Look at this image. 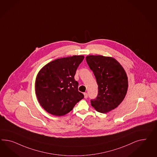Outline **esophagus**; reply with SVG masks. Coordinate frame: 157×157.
Masks as SVG:
<instances>
[{"label":"esophagus","mask_w":157,"mask_h":157,"mask_svg":"<svg viewBox=\"0 0 157 157\" xmlns=\"http://www.w3.org/2000/svg\"><path fill=\"white\" fill-rule=\"evenodd\" d=\"M84 95L85 98H88V94H87L86 93H84Z\"/></svg>","instance_id":"34e87169"}]
</instances>
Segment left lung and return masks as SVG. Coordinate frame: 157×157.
Instances as JSON below:
<instances>
[{"label": "left lung", "instance_id": "left-lung-1", "mask_svg": "<svg viewBox=\"0 0 157 157\" xmlns=\"http://www.w3.org/2000/svg\"><path fill=\"white\" fill-rule=\"evenodd\" d=\"M86 60L93 71L98 84V95L91 100L96 111L106 113L121 104L126 94L128 81L124 69L110 57L89 55Z\"/></svg>", "mask_w": 157, "mask_h": 157}]
</instances>
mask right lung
Instances as JSON below:
<instances>
[{
    "label": "right lung",
    "mask_w": 157,
    "mask_h": 157,
    "mask_svg": "<svg viewBox=\"0 0 157 157\" xmlns=\"http://www.w3.org/2000/svg\"><path fill=\"white\" fill-rule=\"evenodd\" d=\"M84 56H73L52 61L38 73L35 91L41 106L49 113L61 116L71 112L84 94L75 80L77 69Z\"/></svg>",
    "instance_id": "right-lung-1"
}]
</instances>
